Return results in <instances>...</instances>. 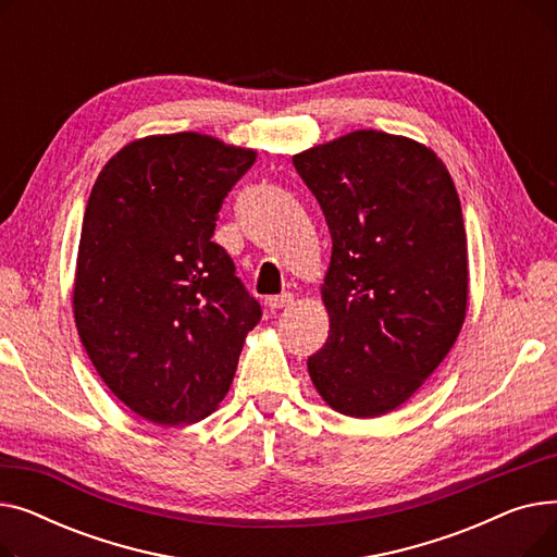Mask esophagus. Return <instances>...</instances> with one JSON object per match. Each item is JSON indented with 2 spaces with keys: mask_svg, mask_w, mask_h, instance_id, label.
<instances>
[{
  "mask_svg": "<svg viewBox=\"0 0 557 557\" xmlns=\"http://www.w3.org/2000/svg\"><path fill=\"white\" fill-rule=\"evenodd\" d=\"M290 302H294V294H280V296H271V298L267 300V305H269L271 309H282V307H288Z\"/></svg>",
  "mask_w": 557,
  "mask_h": 557,
  "instance_id": "1",
  "label": "esophagus"
}]
</instances>
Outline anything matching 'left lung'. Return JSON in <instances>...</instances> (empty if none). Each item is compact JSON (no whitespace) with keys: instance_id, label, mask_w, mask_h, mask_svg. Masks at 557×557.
<instances>
[{"instance_id":"obj_1","label":"left lung","mask_w":557,"mask_h":557,"mask_svg":"<svg viewBox=\"0 0 557 557\" xmlns=\"http://www.w3.org/2000/svg\"><path fill=\"white\" fill-rule=\"evenodd\" d=\"M332 234L320 286L330 336L309 376L334 411L379 418L454 347L467 311V237L443 160L424 144L355 131L294 156Z\"/></svg>"}]
</instances>
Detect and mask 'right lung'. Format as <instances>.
<instances>
[{
    "label": "right lung",
    "mask_w": 557,
    "mask_h": 557,
    "mask_svg": "<svg viewBox=\"0 0 557 557\" xmlns=\"http://www.w3.org/2000/svg\"><path fill=\"white\" fill-rule=\"evenodd\" d=\"M257 153L200 133L126 144L87 200L74 320L103 384L160 426L194 424L230 391L261 307L212 242Z\"/></svg>",
    "instance_id": "obj_1"
}]
</instances>
